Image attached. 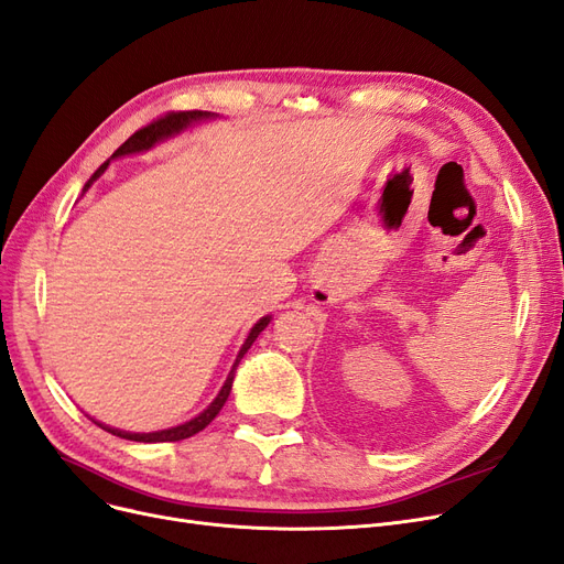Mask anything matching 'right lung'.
<instances>
[{
	"instance_id": "obj_1",
	"label": "right lung",
	"mask_w": 564,
	"mask_h": 564,
	"mask_svg": "<svg viewBox=\"0 0 564 564\" xmlns=\"http://www.w3.org/2000/svg\"><path fill=\"white\" fill-rule=\"evenodd\" d=\"M200 118H208V112H204V110H171V112H166V116L156 118V120H152L150 124L141 127L139 131H133L131 137L116 150V154H112V156H122V154H129V152L148 150V148H152L156 141H162V139L171 137V133H177L180 129H185L189 122L200 120ZM106 166H108V162H104V164L93 173V177L87 180V185L93 183V180H95ZM87 185H85V187H87ZM268 322H270V317H263L261 322H257V326L250 330V335H247V340H245V345H242V349H240V354H238V358H236V364H234V368H231L227 381H224V387H221L219 395L210 402V408H208L204 414H198L196 419H192V421H187V423H183V425L171 427V431L148 433V435L122 433V431H116V427H106V425H101V427H104V431H108L110 435L122 437V440H133V442H180V440H187V437L200 433V431H204V427L219 414V410L224 408V402H227V398H229V393H231L234 372H236V368H238V364H240V358L247 354V349L252 347V343L257 340V335L268 326Z\"/></svg>"
}]
</instances>
